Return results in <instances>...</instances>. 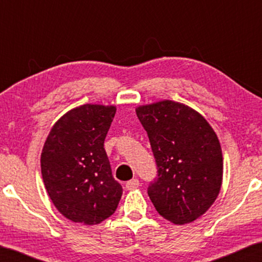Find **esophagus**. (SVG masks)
Wrapping results in <instances>:
<instances>
[{"instance_id":"esophagus-1","label":"esophagus","mask_w":262,"mask_h":262,"mask_svg":"<svg viewBox=\"0 0 262 262\" xmlns=\"http://www.w3.org/2000/svg\"><path fill=\"white\" fill-rule=\"evenodd\" d=\"M126 188L127 189H135V188H137V187H139V180L138 179H132V180H130V181H127L126 182Z\"/></svg>"}]
</instances>
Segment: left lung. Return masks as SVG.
Instances as JSON below:
<instances>
[{"label": "left lung", "instance_id": "8db88e82", "mask_svg": "<svg viewBox=\"0 0 262 262\" xmlns=\"http://www.w3.org/2000/svg\"><path fill=\"white\" fill-rule=\"evenodd\" d=\"M136 113L157 166L150 200L167 221L191 223L210 209L221 189L223 156L216 134L198 112L170 100L141 106Z\"/></svg>", "mask_w": 262, "mask_h": 262}]
</instances>
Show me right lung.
<instances>
[{
    "label": "right lung",
    "mask_w": 262,
    "mask_h": 262,
    "mask_svg": "<svg viewBox=\"0 0 262 262\" xmlns=\"http://www.w3.org/2000/svg\"><path fill=\"white\" fill-rule=\"evenodd\" d=\"M116 107L83 105L60 118L41 152V175L57 210L75 223H101L117 210L123 187L103 148Z\"/></svg>",
    "instance_id": "1"
}]
</instances>
